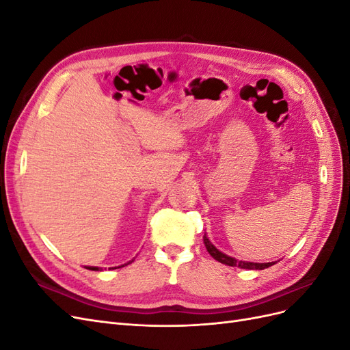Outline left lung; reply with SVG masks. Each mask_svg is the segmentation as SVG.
Wrapping results in <instances>:
<instances>
[{
	"label": "left lung",
	"mask_w": 350,
	"mask_h": 350,
	"mask_svg": "<svg viewBox=\"0 0 350 350\" xmlns=\"http://www.w3.org/2000/svg\"><path fill=\"white\" fill-rule=\"evenodd\" d=\"M203 241H204V245H206V248H207V251H208V254H210L211 257H213L216 261H219V262H221V264H226V266H230V267H241V269H248V270H264V269H267V267L273 266V264H276L274 261H271V262L239 261V260H237V258H234V257L226 256V254H224V252H220V251L213 245V243H211V242L208 241V238L206 237V234H204V237H203Z\"/></svg>",
	"instance_id": "8db88e82"
}]
</instances>
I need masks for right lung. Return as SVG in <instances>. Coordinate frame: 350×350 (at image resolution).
I'll list each match as a JSON object with an SVG mask.
<instances>
[{"label":"right lung","instance_id":"1","mask_svg":"<svg viewBox=\"0 0 350 350\" xmlns=\"http://www.w3.org/2000/svg\"><path fill=\"white\" fill-rule=\"evenodd\" d=\"M131 262V261H130ZM130 262H126V264H130ZM121 267H124V266H121ZM86 269L88 270H94V271H98L99 270V267H90V266H86ZM116 269V267H115Z\"/></svg>","mask_w":350,"mask_h":350}]
</instances>
